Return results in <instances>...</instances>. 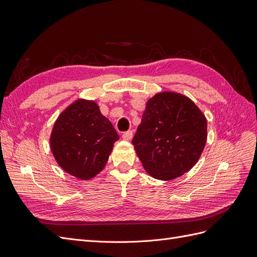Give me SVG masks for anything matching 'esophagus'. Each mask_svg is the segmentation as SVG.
<instances>
[{
    "label": "esophagus",
    "mask_w": 257,
    "mask_h": 257,
    "mask_svg": "<svg viewBox=\"0 0 257 257\" xmlns=\"http://www.w3.org/2000/svg\"><path fill=\"white\" fill-rule=\"evenodd\" d=\"M132 137H133V131H127L122 135V138L124 141H131Z\"/></svg>",
    "instance_id": "1"
}]
</instances>
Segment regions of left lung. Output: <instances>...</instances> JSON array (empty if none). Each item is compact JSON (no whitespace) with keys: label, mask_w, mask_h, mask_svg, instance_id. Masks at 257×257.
Here are the masks:
<instances>
[{"label":"left lung","mask_w":257,"mask_h":257,"mask_svg":"<svg viewBox=\"0 0 257 257\" xmlns=\"http://www.w3.org/2000/svg\"><path fill=\"white\" fill-rule=\"evenodd\" d=\"M206 142L203 111L188 96L164 91L148 99L132 144L146 172L168 181L196 164Z\"/></svg>","instance_id":"1"}]
</instances>
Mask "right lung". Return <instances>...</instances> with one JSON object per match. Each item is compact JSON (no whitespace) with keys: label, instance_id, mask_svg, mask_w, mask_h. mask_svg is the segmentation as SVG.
<instances>
[{"label":"right lung","instance_id":"add662e5","mask_svg":"<svg viewBox=\"0 0 257 257\" xmlns=\"http://www.w3.org/2000/svg\"><path fill=\"white\" fill-rule=\"evenodd\" d=\"M118 139L111 122L100 113L94 100L78 98L54 122L50 148L64 172L90 180L104 169Z\"/></svg>","mask_w":257,"mask_h":257}]
</instances>
